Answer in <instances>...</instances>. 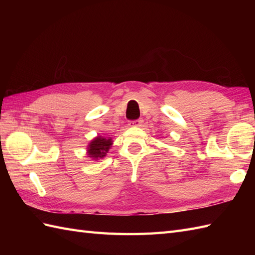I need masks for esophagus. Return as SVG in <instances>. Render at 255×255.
<instances>
[{
	"instance_id": "esophagus-1",
	"label": "esophagus",
	"mask_w": 255,
	"mask_h": 255,
	"mask_svg": "<svg viewBox=\"0 0 255 255\" xmlns=\"http://www.w3.org/2000/svg\"><path fill=\"white\" fill-rule=\"evenodd\" d=\"M141 124H142L141 119H134V121H130V122H129V126H131V127H139V126H141Z\"/></svg>"
}]
</instances>
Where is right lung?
Returning a JSON list of instances; mask_svg holds the SVG:
<instances>
[{"mask_svg": "<svg viewBox=\"0 0 255 255\" xmlns=\"http://www.w3.org/2000/svg\"><path fill=\"white\" fill-rule=\"evenodd\" d=\"M112 143V139H106L102 137L95 138L89 145V156L94 159L104 158L106 153L108 152V150L111 149Z\"/></svg>", "mask_w": 255, "mask_h": 255, "instance_id": "obj_1", "label": "right lung"}]
</instances>
